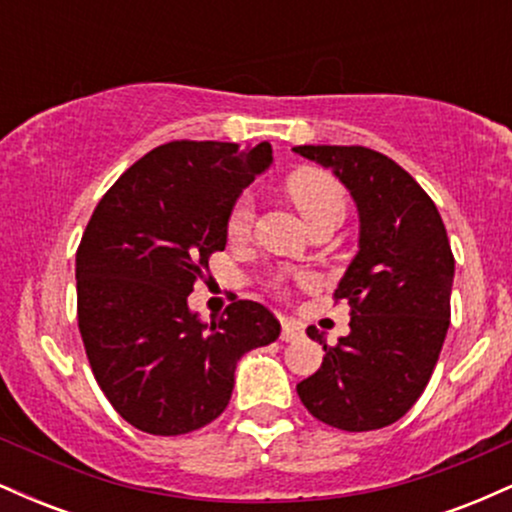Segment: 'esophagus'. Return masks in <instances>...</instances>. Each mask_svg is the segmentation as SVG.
<instances>
[{
	"instance_id": "1",
	"label": "esophagus",
	"mask_w": 512,
	"mask_h": 512,
	"mask_svg": "<svg viewBox=\"0 0 512 512\" xmlns=\"http://www.w3.org/2000/svg\"><path fill=\"white\" fill-rule=\"evenodd\" d=\"M303 337H305L303 322L289 320V317H286V320H281V339H284V342H298V339H303Z\"/></svg>"
}]
</instances>
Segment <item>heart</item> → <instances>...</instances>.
Returning <instances> with one entry per match:
<instances>
[{"label":"heart","mask_w":512,"mask_h":512,"mask_svg":"<svg viewBox=\"0 0 512 512\" xmlns=\"http://www.w3.org/2000/svg\"><path fill=\"white\" fill-rule=\"evenodd\" d=\"M289 192L308 223H315L317 219H325V216L334 214L344 216L346 211V195L342 185L327 173L305 170V173L293 175L289 182ZM252 221H255V197L245 192L228 211V236L236 240L245 238L250 233Z\"/></svg>","instance_id":"b5f03b06"}]
</instances>
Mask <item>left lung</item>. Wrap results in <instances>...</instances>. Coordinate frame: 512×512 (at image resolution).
<instances>
[{"label": "left lung", "mask_w": 512, "mask_h": 512, "mask_svg": "<svg viewBox=\"0 0 512 512\" xmlns=\"http://www.w3.org/2000/svg\"><path fill=\"white\" fill-rule=\"evenodd\" d=\"M332 168L358 209V252L334 298L351 305V332L325 344L322 366L296 385L305 409L342 431H375L414 407L450 327L455 279L433 199L392 158L366 146H293Z\"/></svg>", "instance_id": "left-lung-1"}]
</instances>
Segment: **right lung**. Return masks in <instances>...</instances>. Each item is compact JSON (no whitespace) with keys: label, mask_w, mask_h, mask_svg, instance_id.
Instances as JSON below:
<instances>
[{"label":"right lung","mask_w":512,"mask_h":512,"mask_svg":"<svg viewBox=\"0 0 512 512\" xmlns=\"http://www.w3.org/2000/svg\"><path fill=\"white\" fill-rule=\"evenodd\" d=\"M269 142H170L105 192L76 250V313L88 363L117 414L144 433L182 436L228 407L240 356L279 337L255 301L202 322L187 305L228 211L272 166Z\"/></svg>","instance_id":"add662e5"}]
</instances>
